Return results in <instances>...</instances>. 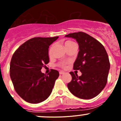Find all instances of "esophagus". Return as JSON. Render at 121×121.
I'll return each instance as SVG.
<instances>
[{
	"label": "esophagus",
	"mask_w": 121,
	"mask_h": 121,
	"mask_svg": "<svg viewBox=\"0 0 121 121\" xmlns=\"http://www.w3.org/2000/svg\"><path fill=\"white\" fill-rule=\"evenodd\" d=\"M64 73H65L64 72H63V71H60V72H59V74H63Z\"/></svg>",
	"instance_id": "obj_1"
}]
</instances>
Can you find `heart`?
Wrapping results in <instances>:
<instances>
[{"label": "heart", "mask_w": 121, "mask_h": 121, "mask_svg": "<svg viewBox=\"0 0 121 121\" xmlns=\"http://www.w3.org/2000/svg\"><path fill=\"white\" fill-rule=\"evenodd\" d=\"M72 43H74L73 42H72L71 41H66V42L65 43V47H67L68 45H69V44H71ZM52 49H53V46H51V48H49V51H48V55H49V56H51V55H52ZM69 63L68 61H61L60 62V63L58 64V66H59V67H61L62 68H66V65H67Z\"/></svg>", "instance_id": "obj_1"}]
</instances>
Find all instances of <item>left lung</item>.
Segmentation results:
<instances>
[{"label": "left lung", "instance_id": "left-lung-1", "mask_svg": "<svg viewBox=\"0 0 121 121\" xmlns=\"http://www.w3.org/2000/svg\"><path fill=\"white\" fill-rule=\"evenodd\" d=\"M65 37L74 39L78 43L79 52L73 69L82 73L78 77L70 72L72 79L68 88L78 98H94L104 89L108 80L110 62L105 48L98 40L82 32L69 34Z\"/></svg>", "mask_w": 121, "mask_h": 121}]
</instances>
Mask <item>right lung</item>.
I'll return each mask as SVG.
<instances>
[{"mask_svg": "<svg viewBox=\"0 0 121 121\" xmlns=\"http://www.w3.org/2000/svg\"><path fill=\"white\" fill-rule=\"evenodd\" d=\"M58 38L30 39L21 45L12 57L9 74L12 84L18 95L29 103L43 102L52 93L59 72L51 69L45 74L41 69L49 61V45Z\"/></svg>", "mask_w": 121, "mask_h": 121, "instance_id": "1", "label": "right lung"}]
</instances>
